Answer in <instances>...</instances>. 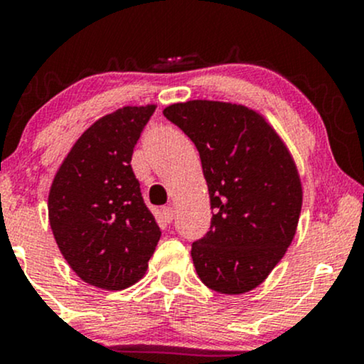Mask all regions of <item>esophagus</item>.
Instances as JSON below:
<instances>
[{"instance_id":"1","label":"esophagus","mask_w":364,"mask_h":364,"mask_svg":"<svg viewBox=\"0 0 364 364\" xmlns=\"http://www.w3.org/2000/svg\"><path fill=\"white\" fill-rule=\"evenodd\" d=\"M161 214H162V219H164V223H171V220H173V217H174V210H173V207H162V210H161Z\"/></svg>"}]
</instances>
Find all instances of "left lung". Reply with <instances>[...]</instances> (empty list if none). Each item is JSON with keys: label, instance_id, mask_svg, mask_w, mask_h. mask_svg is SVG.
Listing matches in <instances>:
<instances>
[{"label": "left lung", "instance_id": "1", "mask_svg": "<svg viewBox=\"0 0 364 364\" xmlns=\"http://www.w3.org/2000/svg\"><path fill=\"white\" fill-rule=\"evenodd\" d=\"M164 116L190 136L214 210L191 245L196 274L212 291L243 294L265 281L296 235L303 190L281 136L241 104L188 101Z\"/></svg>", "mask_w": 364, "mask_h": 364}]
</instances>
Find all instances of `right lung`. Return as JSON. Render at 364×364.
<instances>
[{"instance_id":"add662e5","label":"right lung","mask_w":364,"mask_h":364,"mask_svg":"<svg viewBox=\"0 0 364 364\" xmlns=\"http://www.w3.org/2000/svg\"><path fill=\"white\" fill-rule=\"evenodd\" d=\"M156 111L127 106L102 116L75 141L49 190L54 240L73 272L107 291L144 277L161 237L144 203L132 156Z\"/></svg>"}]
</instances>
